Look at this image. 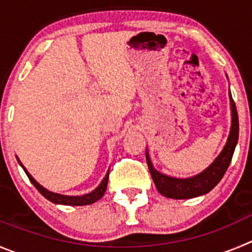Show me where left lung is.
Wrapping results in <instances>:
<instances>
[{
    "instance_id": "8db88e82",
    "label": "left lung",
    "mask_w": 252,
    "mask_h": 252,
    "mask_svg": "<svg viewBox=\"0 0 252 252\" xmlns=\"http://www.w3.org/2000/svg\"><path fill=\"white\" fill-rule=\"evenodd\" d=\"M230 105H231V128H230L226 144L221 153L216 157L215 160L200 174L191 178H185V179L171 178L165 174H161L153 166L150 157L147 152V163L150 175H152L155 187L161 195L170 199H191V197L208 194L222 179V176L226 173L231 163L235 147L239 140V117H237L236 105L232 99L231 93H230Z\"/></svg>"
}]
</instances>
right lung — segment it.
<instances>
[{"mask_svg":"<svg viewBox=\"0 0 252 252\" xmlns=\"http://www.w3.org/2000/svg\"><path fill=\"white\" fill-rule=\"evenodd\" d=\"M18 163H20V165L23 168L25 173L27 174L28 179L31 180V183H32L34 187H36V189L38 190V191L41 192L44 197H46L47 200L52 201V203H55V204H61V205H70V206L91 205V204H93V203H95V201L99 200L100 197L104 195L105 189H107L108 178H109V170H108V173L105 174L104 179H103L102 183L98 185V188H95V189H94L92 192H89V194L81 195V196H68V195H62V194H57V192H52V191H49V190H47L46 188L42 187V185H39L38 183H37L36 180L32 178V175H31V174L26 170V168L22 165V163H21L20 160H18Z\"/></svg>","mask_w":252,"mask_h":252,"instance_id":"obj_1","label":"right lung"}]
</instances>
